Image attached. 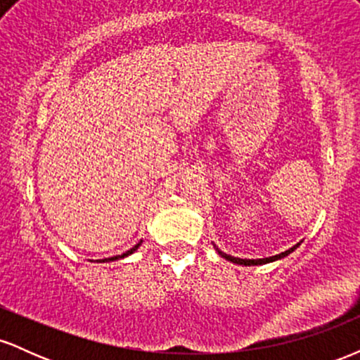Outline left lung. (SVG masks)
<instances>
[{
	"label": "left lung",
	"mask_w": 360,
	"mask_h": 360,
	"mask_svg": "<svg viewBox=\"0 0 360 360\" xmlns=\"http://www.w3.org/2000/svg\"><path fill=\"white\" fill-rule=\"evenodd\" d=\"M300 243H301V242H300ZM300 243H296V245H295V247H291V249H288V250L281 252V254H278V255H272V257H266V259H238V257H233V255L225 254V252H221L220 249H218V247H214V249H217V252H218V254L221 255L223 259L230 260V262H233V264H240V266H259V264L274 262V260H279V259L286 257V255L291 254V252L295 250L296 247H300Z\"/></svg>",
	"instance_id": "obj_1"
}]
</instances>
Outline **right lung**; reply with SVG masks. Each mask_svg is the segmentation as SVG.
<instances>
[{
	"instance_id": "obj_1",
	"label": "right lung",
	"mask_w": 360,
	"mask_h": 360,
	"mask_svg": "<svg viewBox=\"0 0 360 360\" xmlns=\"http://www.w3.org/2000/svg\"><path fill=\"white\" fill-rule=\"evenodd\" d=\"M140 245H142V240H140V242L137 243V245H134V247H131L130 250H127L125 254H122V255H115V257H108V259H100V260H96V262H111V260H118V259H123V257H127V255L134 254V252L137 250Z\"/></svg>"
}]
</instances>
